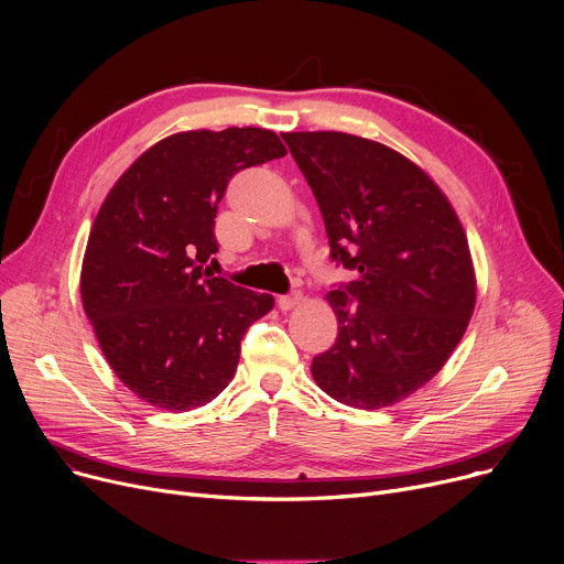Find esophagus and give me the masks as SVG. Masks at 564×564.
Instances as JSON below:
<instances>
[{"instance_id":"obj_1","label":"esophagus","mask_w":564,"mask_h":564,"mask_svg":"<svg viewBox=\"0 0 564 564\" xmlns=\"http://www.w3.org/2000/svg\"><path fill=\"white\" fill-rule=\"evenodd\" d=\"M302 302H304L302 290H292L288 294H281V297H279V308L281 311H292L294 306H300Z\"/></svg>"}]
</instances>
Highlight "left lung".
<instances>
[{
  "instance_id": "left-lung-1",
  "label": "left lung",
  "mask_w": 564,
  "mask_h": 564,
  "mask_svg": "<svg viewBox=\"0 0 564 564\" xmlns=\"http://www.w3.org/2000/svg\"><path fill=\"white\" fill-rule=\"evenodd\" d=\"M327 226L332 258L357 279L327 294L338 338L311 372L334 400L391 406L443 368L476 308L466 232L432 177L393 148L345 132H288Z\"/></svg>"
}]
</instances>
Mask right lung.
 Segmentation results:
<instances>
[{
    "label": "right lung",
    "mask_w": 564,
    "mask_h": 564,
    "mask_svg": "<svg viewBox=\"0 0 564 564\" xmlns=\"http://www.w3.org/2000/svg\"><path fill=\"white\" fill-rule=\"evenodd\" d=\"M272 130L171 134L116 181L82 262V304L107 364L166 411L213 402L235 375L240 343L274 308L207 267L219 251L217 205L230 177L283 158Z\"/></svg>",
    "instance_id": "right-lung-1"
}]
</instances>
